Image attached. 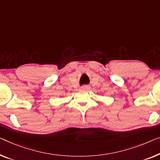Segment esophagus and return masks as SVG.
<instances>
[{"mask_svg":"<svg viewBox=\"0 0 160 160\" xmlns=\"http://www.w3.org/2000/svg\"><path fill=\"white\" fill-rule=\"evenodd\" d=\"M90 88V85H83V86H82V89L85 90H88Z\"/></svg>","mask_w":160,"mask_h":160,"instance_id":"1","label":"esophagus"}]
</instances>
